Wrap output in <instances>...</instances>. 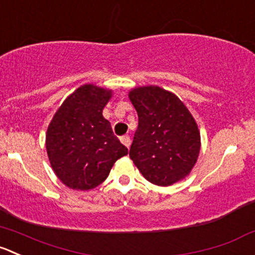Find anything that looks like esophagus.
Masks as SVG:
<instances>
[{
    "instance_id": "34e87169",
    "label": "esophagus",
    "mask_w": 255,
    "mask_h": 255,
    "mask_svg": "<svg viewBox=\"0 0 255 255\" xmlns=\"http://www.w3.org/2000/svg\"><path fill=\"white\" fill-rule=\"evenodd\" d=\"M121 142L123 143V144L126 145V147L127 148H129V145H130V137L129 135H122V137H121Z\"/></svg>"
}]
</instances>
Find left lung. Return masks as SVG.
Returning a JSON list of instances; mask_svg holds the SVG:
<instances>
[{"instance_id": "obj_1", "label": "left lung", "mask_w": 255, "mask_h": 255, "mask_svg": "<svg viewBox=\"0 0 255 255\" xmlns=\"http://www.w3.org/2000/svg\"><path fill=\"white\" fill-rule=\"evenodd\" d=\"M138 113L129 157L148 182L167 187L190 173L201 150L198 126L184 103L158 86L128 95Z\"/></svg>"}]
</instances>
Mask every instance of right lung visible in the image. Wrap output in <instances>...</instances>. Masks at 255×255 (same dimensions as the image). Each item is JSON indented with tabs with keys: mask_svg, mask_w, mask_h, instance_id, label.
<instances>
[{
	"mask_svg": "<svg viewBox=\"0 0 255 255\" xmlns=\"http://www.w3.org/2000/svg\"><path fill=\"white\" fill-rule=\"evenodd\" d=\"M111 97V90L81 86L66 98L47 128L49 163L68 188H96L108 177L116 160L128 154L102 115Z\"/></svg>",
	"mask_w": 255,
	"mask_h": 255,
	"instance_id": "1",
	"label": "right lung"
}]
</instances>
